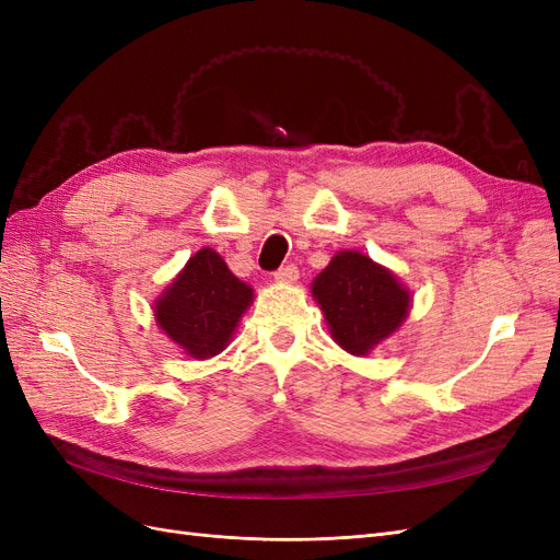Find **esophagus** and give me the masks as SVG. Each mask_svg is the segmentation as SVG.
<instances>
[{"label": "esophagus", "instance_id": "34e87169", "mask_svg": "<svg viewBox=\"0 0 560 560\" xmlns=\"http://www.w3.org/2000/svg\"><path fill=\"white\" fill-rule=\"evenodd\" d=\"M296 280H299V268L294 264L282 266L276 273V282H280V284H294Z\"/></svg>", "mask_w": 560, "mask_h": 560}]
</instances>
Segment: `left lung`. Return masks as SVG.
Masks as SVG:
<instances>
[{"instance_id": "obj_1", "label": "left lung", "mask_w": 560, "mask_h": 560, "mask_svg": "<svg viewBox=\"0 0 560 560\" xmlns=\"http://www.w3.org/2000/svg\"><path fill=\"white\" fill-rule=\"evenodd\" d=\"M311 294L325 313L334 341L354 358H366L395 336L413 303L393 270L358 249L336 252L313 280Z\"/></svg>"}]
</instances>
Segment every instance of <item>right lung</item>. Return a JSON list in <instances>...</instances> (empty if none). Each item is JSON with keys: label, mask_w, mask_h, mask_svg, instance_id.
Segmentation results:
<instances>
[{"label": "right lung", "mask_w": 560, "mask_h": 560, "mask_svg": "<svg viewBox=\"0 0 560 560\" xmlns=\"http://www.w3.org/2000/svg\"><path fill=\"white\" fill-rule=\"evenodd\" d=\"M252 301V287L212 247H202L154 301V319L184 354L210 360L231 343Z\"/></svg>", "instance_id": "right-lung-1"}]
</instances>
